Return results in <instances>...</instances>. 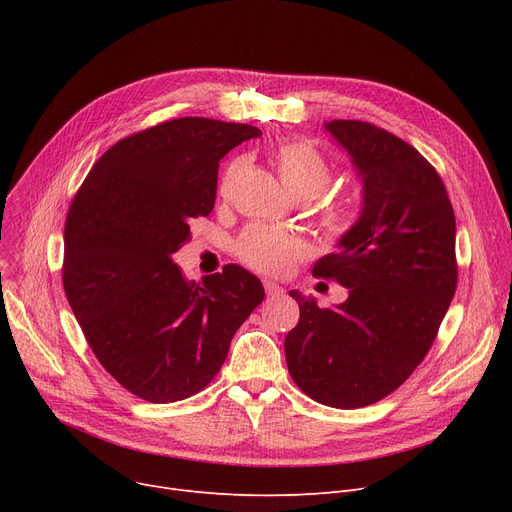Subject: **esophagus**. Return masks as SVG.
I'll list each match as a JSON object with an SVG mask.
<instances>
[{"label": "esophagus", "instance_id": "1", "mask_svg": "<svg viewBox=\"0 0 512 512\" xmlns=\"http://www.w3.org/2000/svg\"><path fill=\"white\" fill-rule=\"evenodd\" d=\"M263 288H265L267 299H276V297H280V294H284V288L272 280H263Z\"/></svg>", "mask_w": 512, "mask_h": 512}]
</instances>
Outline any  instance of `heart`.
Returning <instances> with one entry per match:
<instances>
[{"mask_svg": "<svg viewBox=\"0 0 512 512\" xmlns=\"http://www.w3.org/2000/svg\"><path fill=\"white\" fill-rule=\"evenodd\" d=\"M274 166L290 197L307 201L326 191L332 180L330 161L307 141H284L272 151ZM240 172V161H232L222 178V193H226ZM355 199L351 195H334L319 207V224L332 236L344 234L355 218ZM238 259L261 274H282L301 255V245L286 232L253 224L236 240Z\"/></svg>", "mask_w": 512, "mask_h": 512, "instance_id": "heart-1", "label": "heart"}]
</instances>
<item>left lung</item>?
Listing matches in <instances>:
<instances>
[{
	"label": "left lung",
	"instance_id": "8db88e82",
	"mask_svg": "<svg viewBox=\"0 0 512 512\" xmlns=\"http://www.w3.org/2000/svg\"><path fill=\"white\" fill-rule=\"evenodd\" d=\"M324 126L361 176L363 209L313 276L336 280L348 299L321 309L290 290L301 317L284 353L309 398L359 409L394 392L432 348L459 280L456 222L442 178L415 147L361 120Z\"/></svg>",
	"mask_w": 512,
	"mask_h": 512
}]
</instances>
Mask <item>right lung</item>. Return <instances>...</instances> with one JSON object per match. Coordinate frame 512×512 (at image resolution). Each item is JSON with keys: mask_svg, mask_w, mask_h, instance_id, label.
<instances>
[{"mask_svg": "<svg viewBox=\"0 0 512 512\" xmlns=\"http://www.w3.org/2000/svg\"><path fill=\"white\" fill-rule=\"evenodd\" d=\"M261 130L209 118L161 122L118 141L87 174L64 230L66 299L93 355L147 402L203 390L265 292L240 265L188 284L172 255L209 215L220 159Z\"/></svg>", "mask_w": 512, "mask_h": 512, "instance_id": "add662e5", "label": "right lung"}]
</instances>
